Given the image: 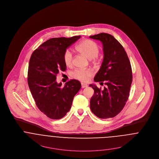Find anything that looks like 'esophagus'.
<instances>
[{"label":"esophagus","instance_id":"esophagus-1","mask_svg":"<svg viewBox=\"0 0 159 159\" xmlns=\"http://www.w3.org/2000/svg\"><path fill=\"white\" fill-rule=\"evenodd\" d=\"M87 87V84H85V83H81V87L82 88H85V87Z\"/></svg>","mask_w":159,"mask_h":159}]
</instances>
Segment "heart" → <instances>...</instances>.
<instances>
[{
	"label": "heart",
	"instance_id": "obj_1",
	"mask_svg": "<svg viewBox=\"0 0 159 159\" xmlns=\"http://www.w3.org/2000/svg\"><path fill=\"white\" fill-rule=\"evenodd\" d=\"M77 50L86 56L89 59H92L93 62H95L96 57L100 52V47L96 43L86 39L79 43L76 47ZM64 63L66 66H70L72 64L73 56L71 52L66 50L63 55ZM93 75L92 70L90 69H76L71 73V76L80 81L87 82Z\"/></svg>",
	"mask_w": 159,
	"mask_h": 159
}]
</instances>
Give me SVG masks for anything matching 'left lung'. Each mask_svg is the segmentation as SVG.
Segmentation results:
<instances>
[{
    "mask_svg": "<svg viewBox=\"0 0 159 159\" xmlns=\"http://www.w3.org/2000/svg\"><path fill=\"white\" fill-rule=\"evenodd\" d=\"M89 38L102 43L104 59L94 81L102 84L104 81L106 85L103 90L89 85L94 90L90 109L100 118H112L122 111L129 96L132 82L130 61L123 47L111 34L101 33Z\"/></svg>",
    "mask_w": 159,
    "mask_h": 159,
    "instance_id": "obj_1",
    "label": "left lung"
}]
</instances>
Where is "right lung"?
Returning <instances> with one entry per match:
<instances>
[{"label":"right lung","mask_w":159,"mask_h":159,"mask_svg":"<svg viewBox=\"0 0 159 159\" xmlns=\"http://www.w3.org/2000/svg\"><path fill=\"white\" fill-rule=\"evenodd\" d=\"M80 38H51L36 49L30 59L27 81L30 92L39 109L51 119L66 115L81 87L76 80H70L64 87L56 81L59 72L66 69L64 52Z\"/></svg>","instance_id":"add662e5"}]
</instances>
